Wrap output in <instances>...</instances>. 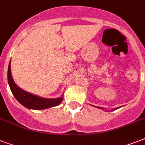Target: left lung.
I'll use <instances>...</instances> for the list:
<instances>
[{
  "label": "left lung",
  "instance_id": "1",
  "mask_svg": "<svg viewBox=\"0 0 145 145\" xmlns=\"http://www.w3.org/2000/svg\"><path fill=\"white\" fill-rule=\"evenodd\" d=\"M99 108H100V109H102V110H104V109H105V108H101V107H99ZM116 109H118V108H115L114 110H116Z\"/></svg>",
  "mask_w": 145,
  "mask_h": 145
}]
</instances>
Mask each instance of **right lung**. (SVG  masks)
<instances>
[{"instance_id":"add662e5","label":"right lung","mask_w":145,"mask_h":145,"mask_svg":"<svg viewBox=\"0 0 145 145\" xmlns=\"http://www.w3.org/2000/svg\"><path fill=\"white\" fill-rule=\"evenodd\" d=\"M7 79L12 95H14L16 99L19 103L27 108L33 110H44L59 105L63 100V95L56 99H46L28 93L19 87L12 79L10 69V61L8 65Z\"/></svg>"}]
</instances>
